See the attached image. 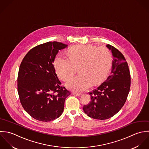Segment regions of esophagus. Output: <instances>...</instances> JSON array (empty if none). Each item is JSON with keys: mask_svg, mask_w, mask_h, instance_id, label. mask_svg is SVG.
Segmentation results:
<instances>
[{"mask_svg": "<svg viewBox=\"0 0 149 149\" xmlns=\"http://www.w3.org/2000/svg\"><path fill=\"white\" fill-rule=\"evenodd\" d=\"M73 95H77V96H80L82 95L81 93H75V92H73L72 93Z\"/></svg>", "mask_w": 149, "mask_h": 149, "instance_id": "1", "label": "esophagus"}]
</instances>
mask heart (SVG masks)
<instances>
[{"label": "heart", "instance_id": "heart-1", "mask_svg": "<svg viewBox=\"0 0 149 149\" xmlns=\"http://www.w3.org/2000/svg\"><path fill=\"white\" fill-rule=\"evenodd\" d=\"M68 56L58 55L54 64L58 77L64 81H68L78 69L79 75L67 84L70 89L77 92L88 89L91 84L100 83L108 73L112 62L107 48L90 45L72 47L68 52Z\"/></svg>", "mask_w": 149, "mask_h": 149}]
</instances>
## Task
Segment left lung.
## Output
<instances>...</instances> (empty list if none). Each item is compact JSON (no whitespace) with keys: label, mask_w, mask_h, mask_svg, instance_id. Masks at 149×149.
Wrapping results in <instances>:
<instances>
[{"label":"left lung","mask_w":149,"mask_h":149,"mask_svg":"<svg viewBox=\"0 0 149 149\" xmlns=\"http://www.w3.org/2000/svg\"><path fill=\"white\" fill-rule=\"evenodd\" d=\"M106 47L113 56L111 75L90 93L91 101L83 107L89 117L98 120L111 118L119 112L126 101L131 85L128 65L124 56L113 46Z\"/></svg>","instance_id":"obj_1"}]
</instances>
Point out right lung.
<instances>
[{
	"label": "right lung",
	"mask_w": 149,
	"mask_h": 149,
	"mask_svg": "<svg viewBox=\"0 0 149 149\" xmlns=\"http://www.w3.org/2000/svg\"><path fill=\"white\" fill-rule=\"evenodd\" d=\"M67 45L56 41L35 47L25 55L19 67L18 92L28 113L41 121L58 118L70 93L61 86L53 65L59 51Z\"/></svg>",
	"instance_id": "obj_1"
}]
</instances>
